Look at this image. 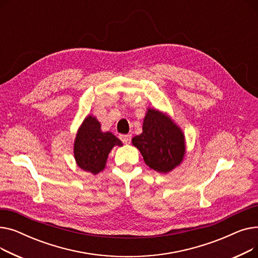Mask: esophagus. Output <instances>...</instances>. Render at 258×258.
Listing matches in <instances>:
<instances>
[{"label":"esophagus","mask_w":258,"mask_h":258,"mask_svg":"<svg viewBox=\"0 0 258 258\" xmlns=\"http://www.w3.org/2000/svg\"><path fill=\"white\" fill-rule=\"evenodd\" d=\"M120 139H121V141L123 142V143L128 144L131 142L132 136H131V135H120Z\"/></svg>","instance_id":"1"}]
</instances>
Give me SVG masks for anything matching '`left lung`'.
I'll list each match as a JSON object with an SVG mask.
<instances>
[{"label": "left lung", "instance_id": "left-lung-1", "mask_svg": "<svg viewBox=\"0 0 258 258\" xmlns=\"http://www.w3.org/2000/svg\"><path fill=\"white\" fill-rule=\"evenodd\" d=\"M140 151L145 164L158 172L168 173L179 166L186 154L181 127L166 113L148 107L142 133L132 140Z\"/></svg>", "mask_w": 258, "mask_h": 258}]
</instances>
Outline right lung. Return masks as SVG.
<instances>
[{
  "instance_id": "1",
  "label": "right lung",
  "mask_w": 258,
  "mask_h": 258,
  "mask_svg": "<svg viewBox=\"0 0 258 258\" xmlns=\"http://www.w3.org/2000/svg\"><path fill=\"white\" fill-rule=\"evenodd\" d=\"M122 142L111 132H102L100 122L88 115L79 126L74 140V158L79 168L97 174L105 168L108 154Z\"/></svg>"
}]
</instances>
